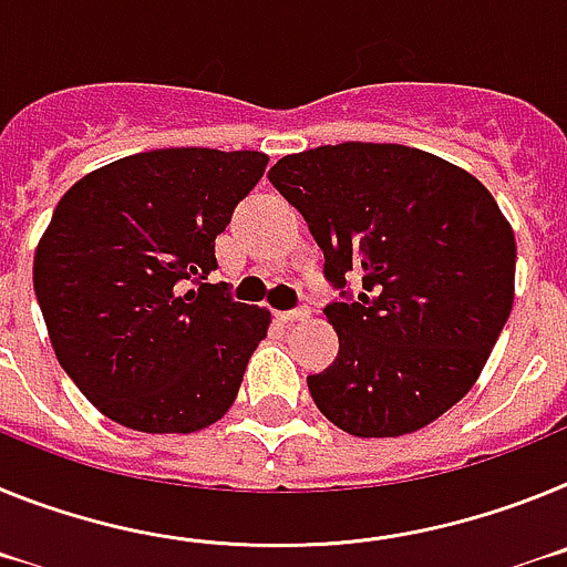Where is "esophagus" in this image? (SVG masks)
Instances as JSON below:
<instances>
[{
	"mask_svg": "<svg viewBox=\"0 0 567 567\" xmlns=\"http://www.w3.org/2000/svg\"><path fill=\"white\" fill-rule=\"evenodd\" d=\"M308 317H311L308 305H299V308H290V311L279 313V319H282V322H299V319H308Z\"/></svg>",
	"mask_w": 567,
	"mask_h": 567,
	"instance_id": "obj_1",
	"label": "esophagus"
}]
</instances>
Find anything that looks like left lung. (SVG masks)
<instances>
[{"mask_svg": "<svg viewBox=\"0 0 567 567\" xmlns=\"http://www.w3.org/2000/svg\"><path fill=\"white\" fill-rule=\"evenodd\" d=\"M268 179L305 216L342 297L324 305L337 359L308 377L319 411L353 436H402L454 408L514 305V230L488 188L377 142L282 156Z\"/></svg>", "mask_w": 567, "mask_h": 567, "instance_id": "1", "label": "left lung"}]
</instances>
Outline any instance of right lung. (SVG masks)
Here are the masks:
<instances>
[{
	"mask_svg": "<svg viewBox=\"0 0 567 567\" xmlns=\"http://www.w3.org/2000/svg\"><path fill=\"white\" fill-rule=\"evenodd\" d=\"M265 165L259 151L167 147L111 162L59 199L33 290L59 365L107 420L190 433L234 405L270 313L208 277L216 236Z\"/></svg>",
	"mask_w": 567,
	"mask_h": 567,
	"instance_id": "obj_1",
	"label": "right lung"
}]
</instances>
